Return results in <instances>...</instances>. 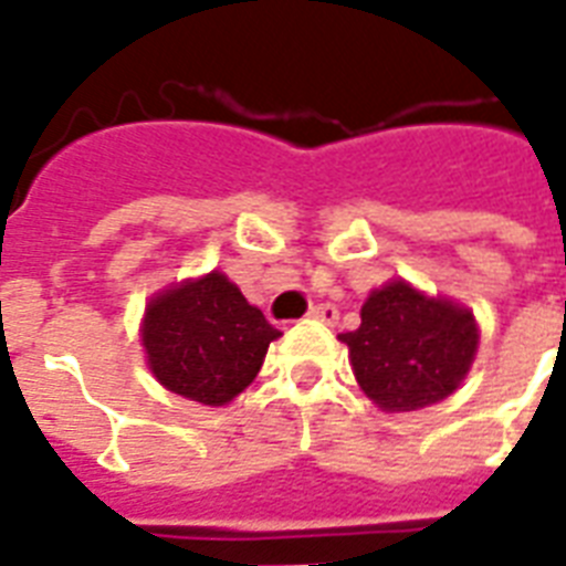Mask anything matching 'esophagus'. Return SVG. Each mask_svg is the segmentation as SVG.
<instances>
[{
	"instance_id": "obj_1",
	"label": "esophagus",
	"mask_w": 566,
	"mask_h": 566,
	"mask_svg": "<svg viewBox=\"0 0 566 566\" xmlns=\"http://www.w3.org/2000/svg\"><path fill=\"white\" fill-rule=\"evenodd\" d=\"M310 318L324 321V324H336V321H338V310L333 304H315L310 310Z\"/></svg>"
}]
</instances>
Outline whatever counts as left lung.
<instances>
[{"mask_svg":"<svg viewBox=\"0 0 566 566\" xmlns=\"http://www.w3.org/2000/svg\"><path fill=\"white\" fill-rule=\"evenodd\" d=\"M359 315V327L338 338L350 350L356 382L379 409H427L462 386L479 347L468 306L391 280L370 292Z\"/></svg>","mask_w":566,"mask_h":566,"instance_id":"8db88e82","label":"left lung"}]
</instances>
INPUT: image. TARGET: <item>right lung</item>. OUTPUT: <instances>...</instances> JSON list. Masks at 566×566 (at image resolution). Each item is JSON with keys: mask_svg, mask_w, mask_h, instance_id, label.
Listing matches in <instances>:
<instances>
[{"mask_svg": "<svg viewBox=\"0 0 566 566\" xmlns=\"http://www.w3.org/2000/svg\"><path fill=\"white\" fill-rule=\"evenodd\" d=\"M139 333L157 382L205 406H228L242 395L280 338L221 271L157 292Z\"/></svg>", "mask_w": 566, "mask_h": 566, "instance_id": "1", "label": "right lung"}]
</instances>
